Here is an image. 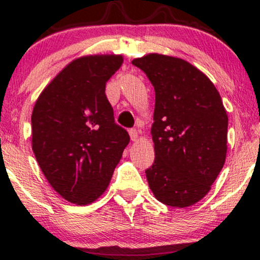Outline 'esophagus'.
<instances>
[{"instance_id": "esophagus-1", "label": "esophagus", "mask_w": 260, "mask_h": 260, "mask_svg": "<svg viewBox=\"0 0 260 260\" xmlns=\"http://www.w3.org/2000/svg\"><path fill=\"white\" fill-rule=\"evenodd\" d=\"M129 136H131V140H137L138 138V131L136 129V128H131L129 129Z\"/></svg>"}]
</instances>
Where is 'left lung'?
I'll return each mask as SVG.
<instances>
[{"mask_svg": "<svg viewBox=\"0 0 260 260\" xmlns=\"http://www.w3.org/2000/svg\"><path fill=\"white\" fill-rule=\"evenodd\" d=\"M132 63L155 90V160L145 170L155 198L186 208L207 196L228 151L229 118L210 79L181 58L150 53Z\"/></svg>", "mask_w": 260, "mask_h": 260, "instance_id": "obj_1", "label": "left lung"}]
</instances>
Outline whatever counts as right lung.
Listing matches in <instances>:
<instances>
[{"mask_svg":"<svg viewBox=\"0 0 260 260\" xmlns=\"http://www.w3.org/2000/svg\"><path fill=\"white\" fill-rule=\"evenodd\" d=\"M122 56L74 59L53 78L31 115L32 151L53 189L66 201L90 204L105 192L129 143L113 117L106 82Z\"/></svg>","mask_w":260,"mask_h":260,"instance_id":"obj_1","label":"right lung"}]
</instances>
